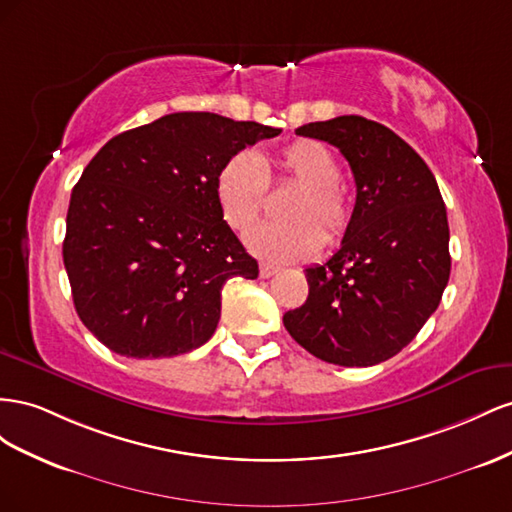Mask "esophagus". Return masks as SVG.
<instances>
[{
  "instance_id": "esophagus-1",
  "label": "esophagus",
  "mask_w": 512,
  "mask_h": 512,
  "mask_svg": "<svg viewBox=\"0 0 512 512\" xmlns=\"http://www.w3.org/2000/svg\"><path fill=\"white\" fill-rule=\"evenodd\" d=\"M276 272H279V268H276V266H270V264H261L259 266V276H261V279H270V276H274Z\"/></svg>"
}]
</instances>
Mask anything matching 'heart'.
Segmentation results:
<instances>
[{
  "label": "heart",
  "instance_id": "b5f03b06",
  "mask_svg": "<svg viewBox=\"0 0 512 512\" xmlns=\"http://www.w3.org/2000/svg\"><path fill=\"white\" fill-rule=\"evenodd\" d=\"M279 173L248 150L233 152L214 178V195L225 223L248 231L261 214L270 180L291 182L300 191L285 206V223L257 227L246 236L251 251L276 264L315 257L337 244L352 225V201L341 186V165L324 143L300 139L276 154Z\"/></svg>",
  "mask_w": 512,
  "mask_h": 512
}]
</instances>
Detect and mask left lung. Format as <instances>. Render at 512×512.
Segmentation results:
<instances>
[{"label":"left lung","instance_id":"left-lung-1","mask_svg":"<svg viewBox=\"0 0 512 512\" xmlns=\"http://www.w3.org/2000/svg\"><path fill=\"white\" fill-rule=\"evenodd\" d=\"M296 135L339 148L354 173L356 206L339 251L304 270L309 298L283 324L319 360L373 367L399 354L442 300L446 206L425 160L384 124L341 115Z\"/></svg>","mask_w":512,"mask_h":512}]
</instances>
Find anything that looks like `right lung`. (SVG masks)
Returning <instances> with one entry per match:
<instances>
[{
	"instance_id": "1",
	"label": "right lung",
	"mask_w": 512,
	"mask_h": 512,
	"mask_svg": "<svg viewBox=\"0 0 512 512\" xmlns=\"http://www.w3.org/2000/svg\"><path fill=\"white\" fill-rule=\"evenodd\" d=\"M281 128L206 111L171 113L113 137L72 188L64 266L85 328L126 358H171L206 343L223 285L257 261L223 221L225 160Z\"/></svg>"
}]
</instances>
